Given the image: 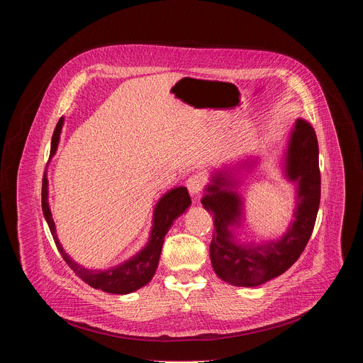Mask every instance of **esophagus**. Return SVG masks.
<instances>
[{
	"instance_id": "1",
	"label": "esophagus",
	"mask_w": 363,
	"mask_h": 363,
	"mask_svg": "<svg viewBox=\"0 0 363 363\" xmlns=\"http://www.w3.org/2000/svg\"><path fill=\"white\" fill-rule=\"evenodd\" d=\"M205 186V179L203 177L195 174V175H191L188 179H186V188L189 191L191 195H196L199 194Z\"/></svg>"
}]
</instances>
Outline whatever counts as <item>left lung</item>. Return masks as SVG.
I'll use <instances>...</instances> for the list:
<instances>
[{"label": "left lung", "instance_id": "1", "mask_svg": "<svg viewBox=\"0 0 363 363\" xmlns=\"http://www.w3.org/2000/svg\"><path fill=\"white\" fill-rule=\"evenodd\" d=\"M284 174L297 185L294 221L281 238L258 245L240 244L233 234L231 228L240 227L242 220V198L235 191L241 181L233 169L214 172L205 188L201 202L214 220L210 257L214 272L224 281L254 287L283 274L297 262L312 235L320 203L319 145L313 126L304 119H297L291 130Z\"/></svg>", "mask_w": 363, "mask_h": 363}]
</instances>
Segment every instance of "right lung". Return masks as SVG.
I'll return each instance as SVG.
<instances>
[{"label": "right lung", "mask_w": 363, "mask_h": 363, "mask_svg": "<svg viewBox=\"0 0 363 363\" xmlns=\"http://www.w3.org/2000/svg\"><path fill=\"white\" fill-rule=\"evenodd\" d=\"M65 123V118H60L53 138H51V149H50V158L53 157L57 150L62 128ZM191 205V196L188 194V189L185 186H178L171 191H168L155 206L153 211V224L150 230V237L147 244L136 254L130 260L112 267L109 270H89L80 264H77L73 258L67 255V252L63 250L57 234L53 217H51V211L48 206V181H47V172H44L43 178V188H41V208L44 218L48 224V228L53 235V240L57 245V250L60 251L62 257L67 266L76 273L77 277H80L83 281H86L93 289H100L106 293L113 294H128L132 293L143 286H146L155 272H157L160 257L162 251V244L167 233L169 231L174 221L182 216L188 206Z\"/></svg>", "instance_id": "obj_1"}]
</instances>
